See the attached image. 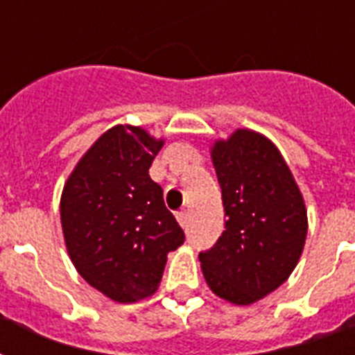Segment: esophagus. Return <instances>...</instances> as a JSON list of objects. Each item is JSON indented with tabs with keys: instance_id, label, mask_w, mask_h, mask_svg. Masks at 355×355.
Wrapping results in <instances>:
<instances>
[{
	"instance_id": "obj_1",
	"label": "esophagus",
	"mask_w": 355,
	"mask_h": 355,
	"mask_svg": "<svg viewBox=\"0 0 355 355\" xmlns=\"http://www.w3.org/2000/svg\"><path fill=\"white\" fill-rule=\"evenodd\" d=\"M177 220H178V223H180V226L187 227V223H189V217H187L186 209H182V211L177 213Z\"/></svg>"
}]
</instances>
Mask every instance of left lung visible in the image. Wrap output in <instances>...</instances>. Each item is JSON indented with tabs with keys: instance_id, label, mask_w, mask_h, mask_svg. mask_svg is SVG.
<instances>
[{
	"instance_id": "left-lung-1",
	"label": "left lung",
	"mask_w": 355,
	"mask_h": 355,
	"mask_svg": "<svg viewBox=\"0 0 355 355\" xmlns=\"http://www.w3.org/2000/svg\"><path fill=\"white\" fill-rule=\"evenodd\" d=\"M223 206V235L200 252L211 292L233 304L266 297L297 266L308 218L304 200L279 149L259 132L237 129L211 148Z\"/></svg>"
}]
</instances>
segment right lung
Segmentation results:
<instances>
[{
    "label": "right lung",
    "instance_id": "add662e5",
    "mask_svg": "<svg viewBox=\"0 0 355 355\" xmlns=\"http://www.w3.org/2000/svg\"><path fill=\"white\" fill-rule=\"evenodd\" d=\"M164 140L114 125L80 158L63 186L60 215L69 257L98 292L137 302L157 292L182 227L149 177Z\"/></svg>",
    "mask_w": 355,
    "mask_h": 355
}]
</instances>
